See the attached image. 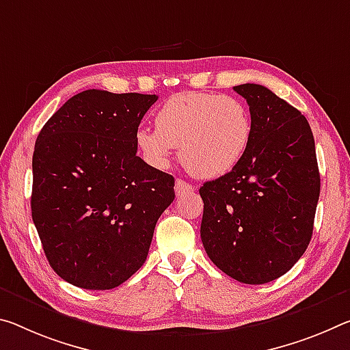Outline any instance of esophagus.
Here are the masks:
<instances>
[{"instance_id": "obj_1", "label": "esophagus", "mask_w": 350, "mask_h": 350, "mask_svg": "<svg viewBox=\"0 0 350 350\" xmlns=\"http://www.w3.org/2000/svg\"><path fill=\"white\" fill-rule=\"evenodd\" d=\"M174 190H176V195L177 196H182V195H185V193H188V191L195 190V187L190 185V184H187V182L182 180V179H176Z\"/></svg>"}]
</instances>
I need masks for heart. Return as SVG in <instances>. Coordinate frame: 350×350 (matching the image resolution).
I'll use <instances>...</instances> for the list:
<instances>
[{
  "mask_svg": "<svg viewBox=\"0 0 350 350\" xmlns=\"http://www.w3.org/2000/svg\"><path fill=\"white\" fill-rule=\"evenodd\" d=\"M252 138L246 105L227 95L184 92L166 99L155 115V131L137 132L149 163L168 165L173 148L188 171L202 179L224 176L245 157Z\"/></svg>",
  "mask_w": 350,
  "mask_h": 350,
  "instance_id": "1",
  "label": "heart"
}]
</instances>
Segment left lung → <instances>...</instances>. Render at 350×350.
I'll use <instances>...</instances> for the list:
<instances>
[{"instance_id": "8db88e82", "label": "left lung", "mask_w": 350, "mask_h": 350, "mask_svg": "<svg viewBox=\"0 0 350 350\" xmlns=\"http://www.w3.org/2000/svg\"><path fill=\"white\" fill-rule=\"evenodd\" d=\"M234 90L249 105L252 138L234 170L199 188L201 240L223 273L262 285L288 273L312 240L318 160L312 129L297 109L263 85Z\"/></svg>"}]
</instances>
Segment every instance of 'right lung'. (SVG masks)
Listing matches in <instances>:
<instances>
[{"label":"right lung","mask_w":350,"mask_h":350,"mask_svg":"<svg viewBox=\"0 0 350 350\" xmlns=\"http://www.w3.org/2000/svg\"><path fill=\"white\" fill-rule=\"evenodd\" d=\"M155 95L85 90L37 137L32 221L51 268L84 290H112L145 263L174 177L137 155Z\"/></svg>","instance_id":"1"}]
</instances>
